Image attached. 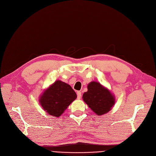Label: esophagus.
I'll list each match as a JSON object with an SVG mask.
<instances>
[{"label": "esophagus", "mask_w": 156, "mask_h": 156, "mask_svg": "<svg viewBox=\"0 0 156 156\" xmlns=\"http://www.w3.org/2000/svg\"><path fill=\"white\" fill-rule=\"evenodd\" d=\"M81 96H82V93L80 91L77 92V98L80 99L81 98Z\"/></svg>", "instance_id": "esophagus-1"}]
</instances>
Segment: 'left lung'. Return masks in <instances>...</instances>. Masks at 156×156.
Masks as SVG:
<instances>
[{
    "label": "left lung",
    "mask_w": 156,
    "mask_h": 156,
    "mask_svg": "<svg viewBox=\"0 0 156 156\" xmlns=\"http://www.w3.org/2000/svg\"><path fill=\"white\" fill-rule=\"evenodd\" d=\"M83 100L96 115L101 116L110 111L115 104V96L100 83L93 81L87 85Z\"/></svg>",
    "instance_id": "left-lung-1"
}]
</instances>
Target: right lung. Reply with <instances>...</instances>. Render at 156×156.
<instances>
[{
    "instance_id": "obj_1",
    "label": "right lung",
    "mask_w": 156,
    "mask_h": 156,
    "mask_svg": "<svg viewBox=\"0 0 156 156\" xmlns=\"http://www.w3.org/2000/svg\"><path fill=\"white\" fill-rule=\"evenodd\" d=\"M76 98V93L70 85L56 80L44 90L39 98V103L48 114L58 118Z\"/></svg>"
}]
</instances>
